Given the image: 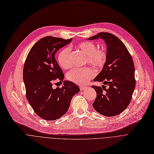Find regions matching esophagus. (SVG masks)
Masks as SVG:
<instances>
[{"label":"esophagus","instance_id":"34e87169","mask_svg":"<svg viewBox=\"0 0 154 154\" xmlns=\"http://www.w3.org/2000/svg\"><path fill=\"white\" fill-rule=\"evenodd\" d=\"M86 88V86H80V89L81 91L85 90Z\"/></svg>","mask_w":154,"mask_h":154}]
</instances>
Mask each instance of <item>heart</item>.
I'll list each match as a JSON object with an SVG mask.
<instances>
[{
    "label": "heart",
    "instance_id": "heart-1",
    "mask_svg": "<svg viewBox=\"0 0 154 154\" xmlns=\"http://www.w3.org/2000/svg\"><path fill=\"white\" fill-rule=\"evenodd\" d=\"M75 48L85 55V63L91 64L95 67L103 66L106 60V52L103 48H96L95 44L91 42H82ZM71 51L69 48H64L57 55V62L60 67L68 69L71 65ZM95 75V71L90 67L74 68L66 74V78L71 82L84 85Z\"/></svg>",
    "mask_w": 154,
    "mask_h": 154
}]
</instances>
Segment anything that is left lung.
<instances>
[{
    "label": "left lung",
    "mask_w": 154,
    "mask_h": 154,
    "mask_svg": "<svg viewBox=\"0 0 154 154\" xmlns=\"http://www.w3.org/2000/svg\"><path fill=\"white\" fill-rule=\"evenodd\" d=\"M98 38L106 43L107 57L103 69L94 81L103 82L109 88L92 86L97 92L92 106L101 115L113 117L122 113L130 103L135 87L134 64L126 46L115 35L102 32L88 39Z\"/></svg>",
    "instance_id": "1"
}]
</instances>
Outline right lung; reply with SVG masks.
<instances>
[{
	"label": "right lung",
	"instance_id": "1",
	"mask_svg": "<svg viewBox=\"0 0 154 154\" xmlns=\"http://www.w3.org/2000/svg\"><path fill=\"white\" fill-rule=\"evenodd\" d=\"M47 36L30 49L25 62L23 79L26 97L31 106L42 119L53 121L68 110L72 97L80 91L74 83L65 80L61 88L53 89V82L62 83L64 74L55 59L57 51L72 41Z\"/></svg>",
	"mask_w": 154,
	"mask_h": 154
}]
</instances>
